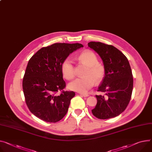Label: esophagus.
I'll return each mask as SVG.
<instances>
[{"instance_id": "34e87169", "label": "esophagus", "mask_w": 152, "mask_h": 152, "mask_svg": "<svg viewBox=\"0 0 152 152\" xmlns=\"http://www.w3.org/2000/svg\"><path fill=\"white\" fill-rule=\"evenodd\" d=\"M79 94L80 96H83V97H88V96H89L88 94H83V93H80Z\"/></svg>"}]
</instances>
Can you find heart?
I'll return each mask as SVG.
<instances>
[{"instance_id":"1","label":"heart","mask_w":152,"mask_h":152,"mask_svg":"<svg viewBox=\"0 0 152 152\" xmlns=\"http://www.w3.org/2000/svg\"><path fill=\"white\" fill-rule=\"evenodd\" d=\"M78 60L85 65L88 68L85 73V77L78 78L69 83L68 88L74 91L85 93L94 86L96 81L100 83L105 74L104 66L98 63L96 55L91 50H86L77 56ZM61 72L63 77L67 80H72L75 76V69L73 62L67 58L61 64Z\"/></svg>"}]
</instances>
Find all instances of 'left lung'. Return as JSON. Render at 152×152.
<instances>
[{"instance_id": "8db88e82", "label": "left lung", "mask_w": 152, "mask_h": 152, "mask_svg": "<svg viewBox=\"0 0 152 152\" xmlns=\"http://www.w3.org/2000/svg\"><path fill=\"white\" fill-rule=\"evenodd\" d=\"M88 47L99 54L105 69L97 91L104 92L107 98L96 95L97 103L92 113L100 119L114 118L126 109L131 99L133 78L130 65L126 57L111 45L92 41Z\"/></svg>"}]
</instances>
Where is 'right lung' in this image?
Returning <instances> with one entry per match:
<instances>
[{
	"label": "right lung",
	"instance_id": "add662e5",
	"mask_svg": "<svg viewBox=\"0 0 152 152\" xmlns=\"http://www.w3.org/2000/svg\"><path fill=\"white\" fill-rule=\"evenodd\" d=\"M81 44L55 43L44 47L28 61L22 81L27 105L34 115L50 123L62 119L66 114L73 91H64L61 64ZM61 91L58 95L57 92Z\"/></svg>",
	"mask_w": 152,
	"mask_h": 152
}]
</instances>
